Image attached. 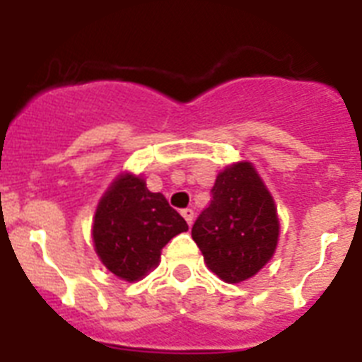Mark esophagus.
<instances>
[{
    "mask_svg": "<svg viewBox=\"0 0 362 362\" xmlns=\"http://www.w3.org/2000/svg\"><path fill=\"white\" fill-rule=\"evenodd\" d=\"M181 216L185 217V221H187L188 225H192V221H194V210H192V209L181 210Z\"/></svg>",
    "mask_w": 362,
    "mask_h": 362,
    "instance_id": "1",
    "label": "esophagus"
}]
</instances>
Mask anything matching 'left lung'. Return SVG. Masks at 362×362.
Here are the masks:
<instances>
[{"label": "left lung", "mask_w": 362, "mask_h": 362, "mask_svg": "<svg viewBox=\"0 0 362 362\" xmlns=\"http://www.w3.org/2000/svg\"><path fill=\"white\" fill-rule=\"evenodd\" d=\"M279 219L270 192L250 163L221 172L212 201L192 226L210 270L226 283L255 276L276 252Z\"/></svg>", "instance_id": "8db88e82"}]
</instances>
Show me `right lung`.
Listing matches in <instances>:
<instances>
[{"label":"right lung","instance_id":"1","mask_svg":"<svg viewBox=\"0 0 362 362\" xmlns=\"http://www.w3.org/2000/svg\"><path fill=\"white\" fill-rule=\"evenodd\" d=\"M188 225L141 177L123 174L99 201L94 217L95 252L124 281H137L158 267L161 248Z\"/></svg>","mask_w":362,"mask_h":362}]
</instances>
